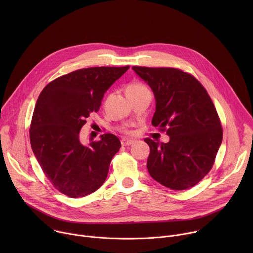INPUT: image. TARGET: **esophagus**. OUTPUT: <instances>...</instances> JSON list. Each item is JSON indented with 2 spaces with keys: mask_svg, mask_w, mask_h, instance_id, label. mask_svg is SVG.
<instances>
[{
  "mask_svg": "<svg viewBox=\"0 0 253 253\" xmlns=\"http://www.w3.org/2000/svg\"><path fill=\"white\" fill-rule=\"evenodd\" d=\"M135 142V140H132V139H127V138H123L121 140V144L123 146H130L132 145V144Z\"/></svg>",
  "mask_w": 253,
  "mask_h": 253,
  "instance_id": "34e87169",
  "label": "esophagus"
}]
</instances>
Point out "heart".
<instances>
[{"label": "heart", "mask_w": 253, "mask_h": 253, "mask_svg": "<svg viewBox=\"0 0 253 253\" xmlns=\"http://www.w3.org/2000/svg\"><path fill=\"white\" fill-rule=\"evenodd\" d=\"M144 89H147L146 86L140 83V82H133L131 84L128 85L127 87V93H131V92H136V91H140V90H144ZM126 133H131L130 130H125Z\"/></svg>", "instance_id": "1"}]
</instances>
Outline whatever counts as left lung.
<instances>
[{
    "label": "left lung",
    "mask_w": 253,
    "mask_h": 253,
    "mask_svg": "<svg viewBox=\"0 0 253 253\" xmlns=\"http://www.w3.org/2000/svg\"><path fill=\"white\" fill-rule=\"evenodd\" d=\"M132 69L154 93L152 125L170 138L167 143L144 139L150 147L149 174L173 190L193 187L211 170L222 142L221 122L211 98L194 76L180 69Z\"/></svg>",
    "instance_id": "1"
}]
</instances>
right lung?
Masks as SVG:
<instances>
[{"label":"right lung","mask_w":253,"mask_h":253,"mask_svg":"<svg viewBox=\"0 0 253 253\" xmlns=\"http://www.w3.org/2000/svg\"><path fill=\"white\" fill-rule=\"evenodd\" d=\"M128 69L76 70L50 82L39 95L30 126L31 147L52 185L71 198L102 186L121 147L118 137L110 133L84 145L80 130L99 111L104 93Z\"/></svg>","instance_id":"1"}]
</instances>
